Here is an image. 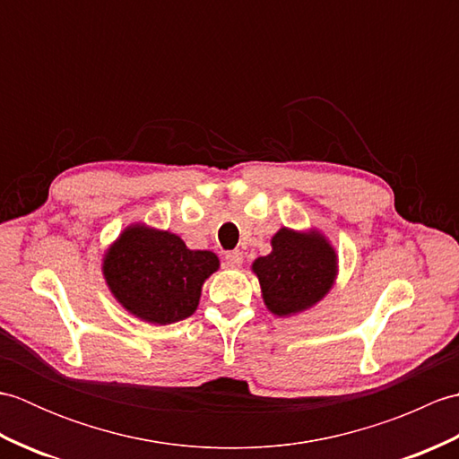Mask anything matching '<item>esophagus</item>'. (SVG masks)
Wrapping results in <instances>:
<instances>
[{"label":"esophagus","instance_id":"esophagus-1","mask_svg":"<svg viewBox=\"0 0 459 459\" xmlns=\"http://www.w3.org/2000/svg\"><path fill=\"white\" fill-rule=\"evenodd\" d=\"M242 260H245V256H242L240 250L224 252V264H227L229 268H238L242 264Z\"/></svg>","mask_w":459,"mask_h":459}]
</instances>
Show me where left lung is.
<instances>
[{"label": "left lung", "instance_id": "obj_1", "mask_svg": "<svg viewBox=\"0 0 459 459\" xmlns=\"http://www.w3.org/2000/svg\"><path fill=\"white\" fill-rule=\"evenodd\" d=\"M272 252L250 270L260 281L264 306L276 317H294L317 306L339 274L335 247L319 229L281 227L270 240Z\"/></svg>", "mask_w": 459, "mask_h": 459}]
</instances>
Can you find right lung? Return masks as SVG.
Returning a JSON list of instances; mask_svg holds the SVG:
<instances>
[{"mask_svg": "<svg viewBox=\"0 0 459 459\" xmlns=\"http://www.w3.org/2000/svg\"><path fill=\"white\" fill-rule=\"evenodd\" d=\"M102 276L112 298L145 324L171 325L195 314L203 284L219 270L211 250H191L169 230L134 222L104 250Z\"/></svg>", "mask_w": 459, "mask_h": 459, "instance_id": "1", "label": "right lung"}]
</instances>
